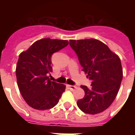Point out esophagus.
<instances>
[{"label": "esophagus", "instance_id": "1", "mask_svg": "<svg viewBox=\"0 0 135 135\" xmlns=\"http://www.w3.org/2000/svg\"><path fill=\"white\" fill-rule=\"evenodd\" d=\"M68 87L69 88L70 90H74V89L76 88V87L75 86V85H68Z\"/></svg>", "mask_w": 135, "mask_h": 135}]
</instances>
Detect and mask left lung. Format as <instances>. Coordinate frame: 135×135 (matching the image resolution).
<instances>
[{
    "instance_id": "left-lung-1",
    "label": "left lung",
    "mask_w": 135,
    "mask_h": 135,
    "mask_svg": "<svg viewBox=\"0 0 135 135\" xmlns=\"http://www.w3.org/2000/svg\"><path fill=\"white\" fill-rule=\"evenodd\" d=\"M78 57L83 71L92 80L90 88L81 85L85 97L77 102L85 113L97 114L109 107L115 99L123 78L119 57L102 41L94 38L70 40Z\"/></svg>"
}]
</instances>
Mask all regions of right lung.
<instances>
[{"label":"right lung","instance_id":"1","mask_svg":"<svg viewBox=\"0 0 135 135\" xmlns=\"http://www.w3.org/2000/svg\"><path fill=\"white\" fill-rule=\"evenodd\" d=\"M68 45L66 40L43 38L20 53L16 66L17 81L22 96L31 107L47 110L59 102L66 85L51 81L47 74L52 70V55Z\"/></svg>","mask_w":135,"mask_h":135}]
</instances>
